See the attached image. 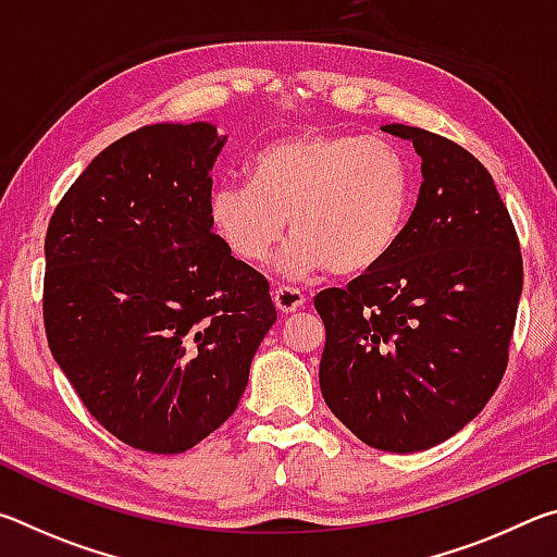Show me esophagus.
Here are the masks:
<instances>
[{
  "instance_id": "esophagus-1",
  "label": "esophagus",
  "mask_w": 557,
  "mask_h": 557,
  "mask_svg": "<svg viewBox=\"0 0 557 557\" xmlns=\"http://www.w3.org/2000/svg\"><path fill=\"white\" fill-rule=\"evenodd\" d=\"M272 301H275V307L280 309L282 314H295V312H299L301 307H305L307 299L299 289L277 287L275 292H272Z\"/></svg>"
}]
</instances>
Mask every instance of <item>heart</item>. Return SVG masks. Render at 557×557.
I'll return each mask as SVG.
<instances>
[{
  "instance_id": "heart-1",
  "label": "heart",
  "mask_w": 557,
  "mask_h": 557,
  "mask_svg": "<svg viewBox=\"0 0 557 557\" xmlns=\"http://www.w3.org/2000/svg\"><path fill=\"white\" fill-rule=\"evenodd\" d=\"M410 199V166L388 139L312 129L260 149L248 184L213 186L209 221L225 250L248 265L272 256L289 221L280 275L307 280L326 268L358 275L395 248Z\"/></svg>"
}]
</instances>
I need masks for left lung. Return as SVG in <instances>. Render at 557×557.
<instances>
[{"label":"left lung","instance_id":"8db88e82","mask_svg":"<svg viewBox=\"0 0 557 557\" xmlns=\"http://www.w3.org/2000/svg\"><path fill=\"white\" fill-rule=\"evenodd\" d=\"M381 129L422 159L418 203L379 265L317 295L319 385L358 440L410 455L467 428L502 383L523 260L479 159L435 132Z\"/></svg>","mask_w":557,"mask_h":557}]
</instances>
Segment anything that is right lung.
Listing matches in <instances>:
<instances>
[{"label": "right lung", "mask_w": 557, "mask_h": 557, "mask_svg": "<svg viewBox=\"0 0 557 557\" xmlns=\"http://www.w3.org/2000/svg\"><path fill=\"white\" fill-rule=\"evenodd\" d=\"M223 145L211 122L132 132L75 178L46 233L55 363L102 428L154 455L231 418L277 322L268 280L211 228Z\"/></svg>", "instance_id": "1"}]
</instances>
